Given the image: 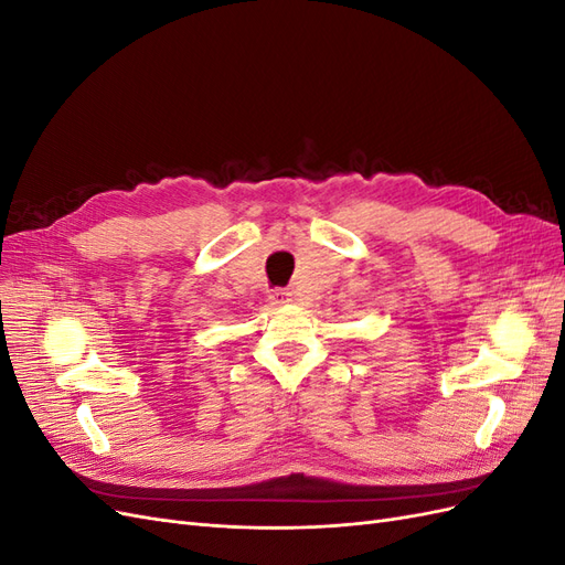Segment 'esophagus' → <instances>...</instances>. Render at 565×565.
<instances>
[{
    "mask_svg": "<svg viewBox=\"0 0 565 565\" xmlns=\"http://www.w3.org/2000/svg\"><path fill=\"white\" fill-rule=\"evenodd\" d=\"M289 297H292V295H289L287 289H276V292L270 295V301H273V303H278V306H282V303H287V301H292Z\"/></svg>",
    "mask_w": 565,
    "mask_h": 565,
    "instance_id": "esophagus-1",
    "label": "esophagus"
}]
</instances>
